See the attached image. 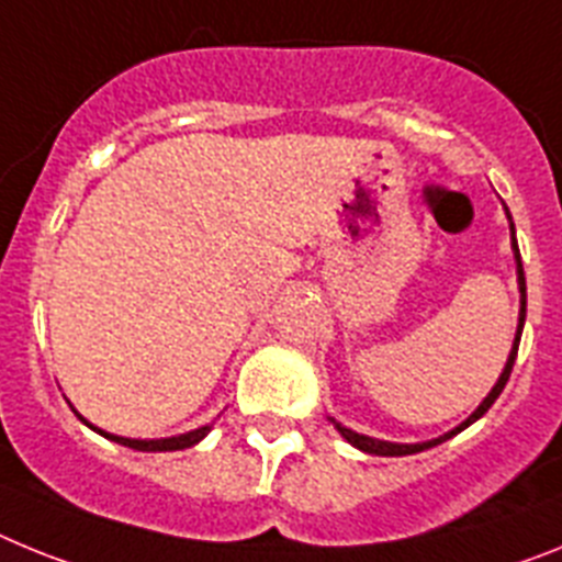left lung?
<instances>
[{"instance_id":"8db88e82","label":"left lung","mask_w":562,"mask_h":562,"mask_svg":"<svg viewBox=\"0 0 562 562\" xmlns=\"http://www.w3.org/2000/svg\"><path fill=\"white\" fill-rule=\"evenodd\" d=\"M506 217H509V228H512V248H515V260H517V288H520V316H517V334H515V345H512V353L509 359H506V368L504 373H501V379L495 382V387H492L490 396L481 402V407L472 413L470 418L463 424H458L456 429H450L447 436L441 438H432V441H422V443H393V441H379V438H370V436H359V432H353L350 427H341L336 418H330V424H334L336 429L341 432V438L348 443H353L356 450H362V452H370V456H413V452H424L429 450V447H436V443L447 441V438H452L456 432H461L463 427H470L472 422H477V418L484 416L486 409L495 404V398L504 393L506 382H509V373H512V364H515V356H517V345H520V334H524V322H526V277H524V262H520V251H517V240H515V223H512V214L509 209H506Z\"/></svg>"}]
</instances>
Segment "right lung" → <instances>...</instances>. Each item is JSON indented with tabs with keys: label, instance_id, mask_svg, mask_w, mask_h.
Listing matches in <instances>:
<instances>
[{
	"label": "right lung",
	"instance_id": "right-lung-1",
	"mask_svg": "<svg viewBox=\"0 0 562 562\" xmlns=\"http://www.w3.org/2000/svg\"><path fill=\"white\" fill-rule=\"evenodd\" d=\"M76 413V409H72ZM78 416V413H76ZM81 418V416H78ZM85 422V418H81ZM87 427H92L90 422H85ZM95 432H101L104 438H110V441L115 443H124V447H130V450H140V452H172V450H187V447H194L198 441H203V438L209 436V429H212V424H206V427H198L192 429V432H183V436H172V438H153V441H140V438H124V436H112V432H104V429L92 427Z\"/></svg>",
	"mask_w": 562,
	"mask_h": 562
}]
</instances>
